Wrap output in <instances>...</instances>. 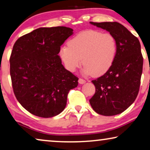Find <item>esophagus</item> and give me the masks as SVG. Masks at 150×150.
<instances>
[{"label":"esophagus","mask_w":150,"mask_h":150,"mask_svg":"<svg viewBox=\"0 0 150 150\" xmlns=\"http://www.w3.org/2000/svg\"><path fill=\"white\" fill-rule=\"evenodd\" d=\"M86 82V80L83 79H81V78H80V79H79V83L80 84H83Z\"/></svg>","instance_id":"34e87169"}]
</instances>
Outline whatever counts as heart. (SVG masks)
Returning a JSON list of instances; mask_svg holds the SVG:
<instances>
[{"mask_svg": "<svg viewBox=\"0 0 150 150\" xmlns=\"http://www.w3.org/2000/svg\"><path fill=\"white\" fill-rule=\"evenodd\" d=\"M60 50L66 68L74 72L82 63L84 71L93 77L104 75L111 67L117 52L116 40L108 33L85 30L70 40Z\"/></svg>", "mask_w": 150, "mask_h": 150, "instance_id": "obj_1", "label": "heart"}]
</instances>
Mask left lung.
<instances>
[{"label":"left lung","mask_w":150,"mask_h":150,"mask_svg":"<svg viewBox=\"0 0 150 150\" xmlns=\"http://www.w3.org/2000/svg\"><path fill=\"white\" fill-rule=\"evenodd\" d=\"M115 38L117 52L111 67L91 82L96 92L89 100L93 110L104 116L122 113L139 93L144 59L139 40L118 22H90Z\"/></svg>","instance_id":"left-lung-1"}]
</instances>
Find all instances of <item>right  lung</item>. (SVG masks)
I'll return each mask as SVG.
<instances>
[{"instance_id":"right-lung-1","label":"right lung","mask_w":150,"mask_h":150,"mask_svg":"<svg viewBox=\"0 0 150 150\" xmlns=\"http://www.w3.org/2000/svg\"><path fill=\"white\" fill-rule=\"evenodd\" d=\"M67 27L40 28L20 37L10 57V75L18 102L32 115L57 116L67 105V95L78 77L64 69L58 55L73 34Z\"/></svg>"}]
</instances>
